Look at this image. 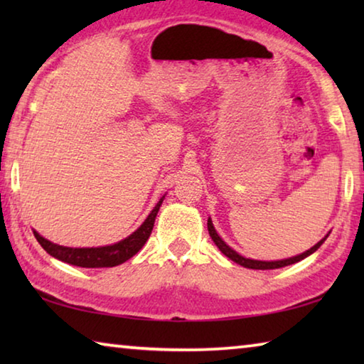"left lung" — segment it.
<instances>
[{
  "label": "left lung",
  "mask_w": 364,
  "mask_h": 364,
  "mask_svg": "<svg viewBox=\"0 0 364 364\" xmlns=\"http://www.w3.org/2000/svg\"><path fill=\"white\" fill-rule=\"evenodd\" d=\"M207 228H208V234H210V237H212V241L217 244V247L223 252V254L228 257V258H231L232 262H236L237 264H241V267H245V268H250V269H274V268H282V267H287V264H292V263H297V262H300V260H304L305 257H308V255H311L313 252H316L319 247H321V244L326 241V236L324 239H321V241H319L316 245H313V247L310 249V250H306V252H304V254H300V255H297V257H292V258H286V260H278V262H260V260H250V258H244L242 255H239L237 252H234L230 245H226L225 244V241L223 239H221L218 234H217V231H215V228H213V225H212V220L208 218V221H207Z\"/></svg>",
  "instance_id": "8db88e82"
}]
</instances>
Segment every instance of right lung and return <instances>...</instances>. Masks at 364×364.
<instances>
[{
  "instance_id": "add662e5",
  "label": "right lung",
  "mask_w": 364,
  "mask_h": 364,
  "mask_svg": "<svg viewBox=\"0 0 364 364\" xmlns=\"http://www.w3.org/2000/svg\"><path fill=\"white\" fill-rule=\"evenodd\" d=\"M162 199L159 200V204L154 207V210L149 213V217L141 225L132 236H128L123 241L117 242L114 245H106V247H91V249H72L64 247V245H58L49 242L48 239L41 237L38 232L33 231L36 241L45 249L49 255L58 258L60 262H65L69 264H75V267L82 268H110L117 267L123 262H127L128 258H132L134 254H138L141 247L146 244L149 239L154 221H156L157 212L160 205H162Z\"/></svg>"
}]
</instances>
